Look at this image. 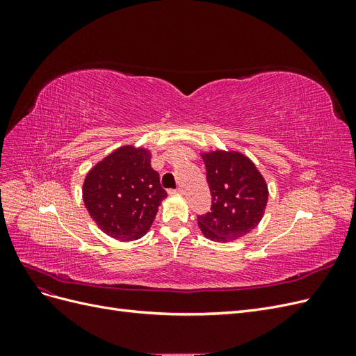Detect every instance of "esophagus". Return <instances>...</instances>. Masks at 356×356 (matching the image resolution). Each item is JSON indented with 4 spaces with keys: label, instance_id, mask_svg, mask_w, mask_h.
Returning <instances> with one entry per match:
<instances>
[{
    "label": "esophagus",
    "instance_id": "esophagus-1",
    "mask_svg": "<svg viewBox=\"0 0 356 356\" xmlns=\"http://www.w3.org/2000/svg\"><path fill=\"white\" fill-rule=\"evenodd\" d=\"M179 193H182V188H174V190H169V195H179Z\"/></svg>",
    "mask_w": 356,
    "mask_h": 356
}]
</instances>
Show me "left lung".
<instances>
[{
    "label": "left lung",
    "mask_w": 356,
    "mask_h": 356,
    "mask_svg": "<svg viewBox=\"0 0 356 356\" xmlns=\"http://www.w3.org/2000/svg\"><path fill=\"white\" fill-rule=\"evenodd\" d=\"M212 203L197 217L199 227L213 242L242 238L260 222L268 197L266 181L241 153L215 152L203 156Z\"/></svg>",
    "instance_id": "1"
}]
</instances>
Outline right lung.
I'll list each match as a JSON object with an SVG mask.
<instances>
[{
    "label": "right lung",
    "instance_id": "add662e5",
    "mask_svg": "<svg viewBox=\"0 0 356 356\" xmlns=\"http://www.w3.org/2000/svg\"><path fill=\"white\" fill-rule=\"evenodd\" d=\"M144 148L123 147L96 165L84 179L83 199L90 217L111 238L136 241L156 218L168 193Z\"/></svg>",
    "mask_w": 356,
    "mask_h": 356
}]
</instances>
